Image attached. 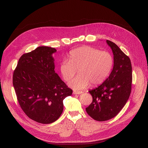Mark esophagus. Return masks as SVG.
I'll use <instances>...</instances> for the list:
<instances>
[{
    "mask_svg": "<svg viewBox=\"0 0 148 148\" xmlns=\"http://www.w3.org/2000/svg\"><path fill=\"white\" fill-rule=\"evenodd\" d=\"M82 93H83V92H82V91H73V94L74 95H79V94H82Z\"/></svg>",
    "mask_w": 148,
    "mask_h": 148,
    "instance_id": "esophagus-1",
    "label": "esophagus"
}]
</instances>
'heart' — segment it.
<instances>
[{
    "mask_svg": "<svg viewBox=\"0 0 148 148\" xmlns=\"http://www.w3.org/2000/svg\"><path fill=\"white\" fill-rule=\"evenodd\" d=\"M113 65L112 54L90 46H82L71 50L69 60H64L60 65V71L64 79L71 80L78 70L79 75L69 83V86L75 90L101 84L110 74Z\"/></svg>",
    "mask_w": 148,
    "mask_h": 148,
    "instance_id": "obj_1",
    "label": "heart"
}]
</instances>
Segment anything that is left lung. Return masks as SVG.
<instances>
[{
	"instance_id": "1",
	"label": "left lung",
	"mask_w": 148,
	"mask_h": 148,
	"mask_svg": "<svg viewBox=\"0 0 148 148\" xmlns=\"http://www.w3.org/2000/svg\"><path fill=\"white\" fill-rule=\"evenodd\" d=\"M113 54V68L109 77L98 88L89 90L92 103L86 111L98 121L117 115L128 101L131 90L132 66L130 58L114 42L107 40Z\"/></svg>"
}]
</instances>
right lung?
I'll return each instance as SVG.
<instances>
[{"mask_svg":"<svg viewBox=\"0 0 148 148\" xmlns=\"http://www.w3.org/2000/svg\"><path fill=\"white\" fill-rule=\"evenodd\" d=\"M54 48L41 46L20 58L13 74V86L22 110L29 118L47 124L64 109L63 100L72 95L54 71Z\"/></svg>","mask_w":148,"mask_h":148,"instance_id":"add662e5","label":"right lung"}]
</instances>
